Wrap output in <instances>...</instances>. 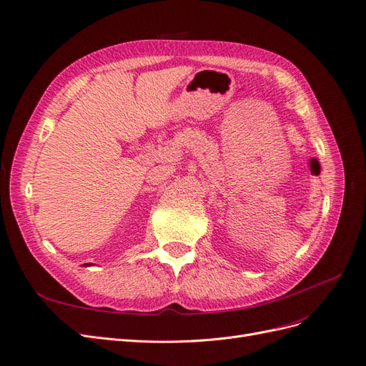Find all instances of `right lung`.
<instances>
[{
    "instance_id": "obj_1",
    "label": "right lung",
    "mask_w": 366,
    "mask_h": 366,
    "mask_svg": "<svg viewBox=\"0 0 366 366\" xmlns=\"http://www.w3.org/2000/svg\"><path fill=\"white\" fill-rule=\"evenodd\" d=\"M84 265H92V264H84Z\"/></svg>"
}]
</instances>
